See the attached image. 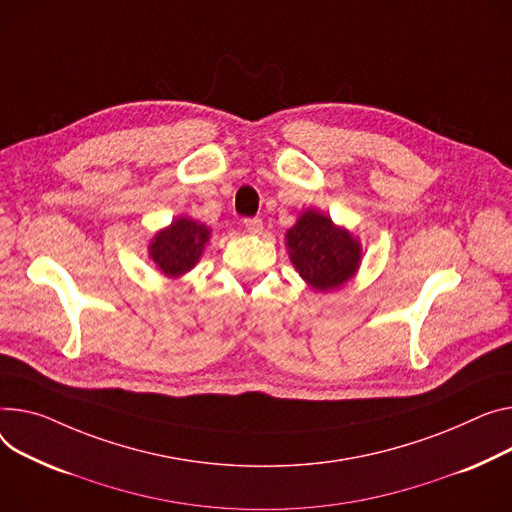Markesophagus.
Returning <instances> with one entry per match:
<instances>
[{
    "instance_id": "1",
    "label": "esophagus",
    "mask_w": 512,
    "mask_h": 512,
    "mask_svg": "<svg viewBox=\"0 0 512 512\" xmlns=\"http://www.w3.org/2000/svg\"><path fill=\"white\" fill-rule=\"evenodd\" d=\"M245 228H247V232H251V234H261L263 222H261V218H245Z\"/></svg>"
}]
</instances>
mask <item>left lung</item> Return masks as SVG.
Instances as JSON below:
<instances>
[{
  "label": "left lung",
  "instance_id": "obj_1",
  "mask_svg": "<svg viewBox=\"0 0 512 512\" xmlns=\"http://www.w3.org/2000/svg\"><path fill=\"white\" fill-rule=\"evenodd\" d=\"M286 245L298 274L321 292L346 284L360 263L356 238L313 210L288 230Z\"/></svg>",
  "mask_w": 512,
  "mask_h": 512
}]
</instances>
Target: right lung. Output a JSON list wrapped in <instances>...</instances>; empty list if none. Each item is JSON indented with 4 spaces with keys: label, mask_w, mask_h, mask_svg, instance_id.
Listing matches in <instances>:
<instances>
[{
    "label": "right lung",
    "mask_w": 512,
    "mask_h": 512,
    "mask_svg": "<svg viewBox=\"0 0 512 512\" xmlns=\"http://www.w3.org/2000/svg\"><path fill=\"white\" fill-rule=\"evenodd\" d=\"M210 230L189 218H179L166 230L158 232L150 245V257L166 276H181L201 257Z\"/></svg>",
    "instance_id": "right-lung-1"
}]
</instances>
